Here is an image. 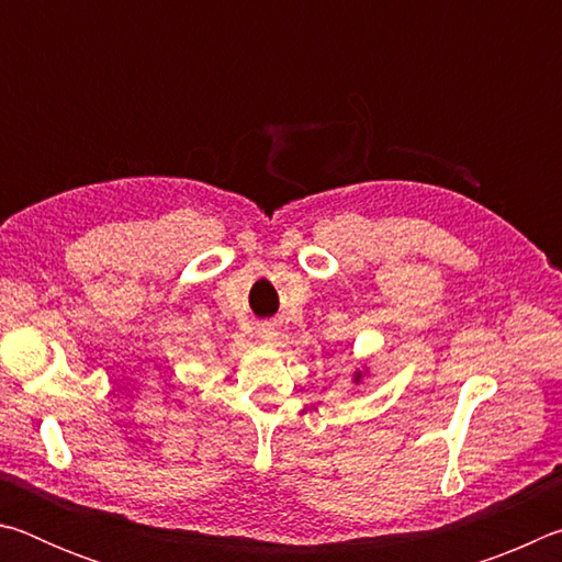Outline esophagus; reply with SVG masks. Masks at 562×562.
Listing matches in <instances>:
<instances>
[{
	"label": "esophagus",
	"instance_id": "esophagus-1",
	"mask_svg": "<svg viewBox=\"0 0 562 562\" xmlns=\"http://www.w3.org/2000/svg\"><path fill=\"white\" fill-rule=\"evenodd\" d=\"M260 337L270 341V339L278 337V329H274L272 325H262V327H260Z\"/></svg>",
	"mask_w": 562,
	"mask_h": 562
}]
</instances>
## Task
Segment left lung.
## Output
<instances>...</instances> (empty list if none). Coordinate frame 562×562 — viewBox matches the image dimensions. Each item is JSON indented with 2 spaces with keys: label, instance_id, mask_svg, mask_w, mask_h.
Instances as JSON below:
<instances>
[{
  "label": "left lung",
  "instance_id": "1",
  "mask_svg": "<svg viewBox=\"0 0 562 562\" xmlns=\"http://www.w3.org/2000/svg\"><path fill=\"white\" fill-rule=\"evenodd\" d=\"M367 376H369V367L364 364V361H361V367H357L355 372H351V382H355V384H361V382H364Z\"/></svg>",
  "mask_w": 562,
  "mask_h": 562
}]
</instances>
